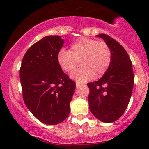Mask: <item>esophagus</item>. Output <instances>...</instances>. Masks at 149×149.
Returning <instances> with one entry per match:
<instances>
[{
	"label": "esophagus",
	"instance_id": "1",
	"mask_svg": "<svg viewBox=\"0 0 149 149\" xmlns=\"http://www.w3.org/2000/svg\"><path fill=\"white\" fill-rule=\"evenodd\" d=\"M81 85H82V84H81V83H79V82H76L77 87H79L80 86H81Z\"/></svg>",
	"mask_w": 149,
	"mask_h": 149
}]
</instances>
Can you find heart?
<instances>
[{
    "mask_svg": "<svg viewBox=\"0 0 149 149\" xmlns=\"http://www.w3.org/2000/svg\"><path fill=\"white\" fill-rule=\"evenodd\" d=\"M112 58L111 49L107 42L82 37L73 42L69 51L61 49L57 55V62L66 72L74 70L81 62L83 67L71 73L70 78L85 83L106 74L111 66Z\"/></svg>",
    "mask_w": 149,
    "mask_h": 149,
    "instance_id": "b5f03b06",
    "label": "heart"
}]
</instances>
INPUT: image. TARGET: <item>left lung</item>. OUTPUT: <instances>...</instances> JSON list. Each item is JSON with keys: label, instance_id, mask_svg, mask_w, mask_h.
Masks as SVG:
<instances>
[{"label": "left lung", "instance_id": "left-lung-1", "mask_svg": "<svg viewBox=\"0 0 149 149\" xmlns=\"http://www.w3.org/2000/svg\"><path fill=\"white\" fill-rule=\"evenodd\" d=\"M96 36L109 45L113 58L107 73L98 81L87 83L89 108L100 121L112 123L121 117L130 100L134 81L132 64L117 40L104 34Z\"/></svg>", "mask_w": 149, "mask_h": 149}]
</instances>
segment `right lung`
I'll return each mask as SVG.
<instances>
[{
  "mask_svg": "<svg viewBox=\"0 0 149 149\" xmlns=\"http://www.w3.org/2000/svg\"><path fill=\"white\" fill-rule=\"evenodd\" d=\"M64 42L60 36L43 37L26 52L19 70L26 106L36 119L47 125L66 119L76 87L57 62Z\"/></svg>",
  "mask_w": 149,
  "mask_h": 149,
  "instance_id": "right-lung-1",
  "label": "right lung"
}]
</instances>
